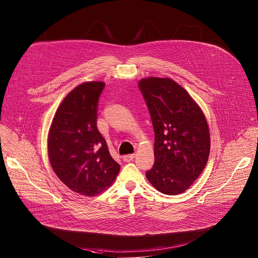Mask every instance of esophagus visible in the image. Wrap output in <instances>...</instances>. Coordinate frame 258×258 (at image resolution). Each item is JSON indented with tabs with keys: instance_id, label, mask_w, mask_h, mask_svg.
<instances>
[{
	"instance_id": "obj_1",
	"label": "esophagus",
	"mask_w": 258,
	"mask_h": 258,
	"mask_svg": "<svg viewBox=\"0 0 258 258\" xmlns=\"http://www.w3.org/2000/svg\"><path fill=\"white\" fill-rule=\"evenodd\" d=\"M134 158H135V155H134V154H133V155H126L122 156V159H123L125 162L132 161Z\"/></svg>"
}]
</instances>
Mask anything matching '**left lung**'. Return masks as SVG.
I'll return each instance as SVG.
<instances>
[{"label":"left lung","mask_w":258,"mask_h":258,"mask_svg":"<svg viewBox=\"0 0 258 258\" xmlns=\"http://www.w3.org/2000/svg\"><path fill=\"white\" fill-rule=\"evenodd\" d=\"M139 89L155 131V163L146 172L147 178L161 194H181L207 163L210 138L206 116L188 93L170 79H143Z\"/></svg>","instance_id":"1"}]
</instances>
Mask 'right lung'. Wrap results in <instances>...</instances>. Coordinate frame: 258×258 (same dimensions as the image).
<instances>
[{"mask_svg":"<svg viewBox=\"0 0 258 258\" xmlns=\"http://www.w3.org/2000/svg\"><path fill=\"white\" fill-rule=\"evenodd\" d=\"M103 82L75 88L58 106L49 134L52 169L73 191L97 196L115 179L120 165L109 155L97 126Z\"/></svg>","mask_w":258,"mask_h":258,"instance_id":"right-lung-1","label":"right lung"}]
</instances>
